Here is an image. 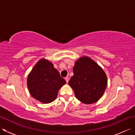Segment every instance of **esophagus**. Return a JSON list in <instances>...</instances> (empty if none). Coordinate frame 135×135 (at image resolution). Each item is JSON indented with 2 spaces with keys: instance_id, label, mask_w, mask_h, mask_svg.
<instances>
[{
  "instance_id": "1",
  "label": "esophagus",
  "mask_w": 135,
  "mask_h": 135,
  "mask_svg": "<svg viewBox=\"0 0 135 135\" xmlns=\"http://www.w3.org/2000/svg\"><path fill=\"white\" fill-rule=\"evenodd\" d=\"M65 79L66 82H67V83H68V81H69V79H68V77H65Z\"/></svg>"
}]
</instances>
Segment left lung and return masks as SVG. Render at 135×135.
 I'll return each instance as SVG.
<instances>
[{
  "label": "left lung",
  "mask_w": 135,
  "mask_h": 135,
  "mask_svg": "<svg viewBox=\"0 0 135 135\" xmlns=\"http://www.w3.org/2000/svg\"><path fill=\"white\" fill-rule=\"evenodd\" d=\"M73 73L68 84L77 99L86 104L98 101L107 85V76L102 68L92 59L84 56L75 62Z\"/></svg>",
  "instance_id": "8db88e82"
}]
</instances>
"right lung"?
<instances>
[{
  "label": "right lung",
  "instance_id": "obj_1",
  "mask_svg": "<svg viewBox=\"0 0 135 135\" xmlns=\"http://www.w3.org/2000/svg\"><path fill=\"white\" fill-rule=\"evenodd\" d=\"M65 84V80L61 77L52 63L44 59L36 63L27 78L30 94L45 104L53 102L60 89Z\"/></svg>",
  "mask_w": 135,
  "mask_h": 135
}]
</instances>
